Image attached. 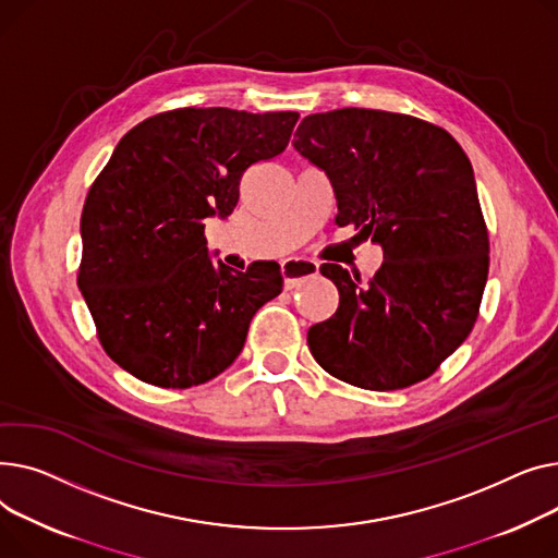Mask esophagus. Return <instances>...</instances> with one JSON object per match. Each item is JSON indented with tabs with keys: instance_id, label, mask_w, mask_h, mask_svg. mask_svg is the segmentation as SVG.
<instances>
[{
	"instance_id": "esophagus-1",
	"label": "esophagus",
	"mask_w": 558,
	"mask_h": 558,
	"mask_svg": "<svg viewBox=\"0 0 558 558\" xmlns=\"http://www.w3.org/2000/svg\"><path fill=\"white\" fill-rule=\"evenodd\" d=\"M319 272V266L315 264V260L311 258H302V256H294V258H288L281 264V275L286 279V288H294L300 286L302 281L315 277Z\"/></svg>"
}]
</instances>
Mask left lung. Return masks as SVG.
Segmentation results:
<instances>
[{
	"mask_svg": "<svg viewBox=\"0 0 558 558\" xmlns=\"http://www.w3.org/2000/svg\"><path fill=\"white\" fill-rule=\"evenodd\" d=\"M294 137L333 186L336 222L355 225L385 258L367 283L338 264L319 266L340 306L308 329L313 357L374 391L428 378L469 338L488 275L466 153L444 128L365 108L308 114Z\"/></svg>",
	"mask_w": 558,
	"mask_h": 558,
	"instance_id": "1",
	"label": "left lung"
}]
</instances>
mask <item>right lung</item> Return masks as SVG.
<instances>
[{"mask_svg": "<svg viewBox=\"0 0 558 558\" xmlns=\"http://www.w3.org/2000/svg\"><path fill=\"white\" fill-rule=\"evenodd\" d=\"M298 112L182 108L121 137L81 216L78 288L98 340L135 378L184 389L239 357L250 322L283 288L275 260H214L207 218H227L243 173L286 150Z\"/></svg>", "mask_w": 558, "mask_h": 558, "instance_id": "add662e5", "label": "right lung"}]
</instances>
